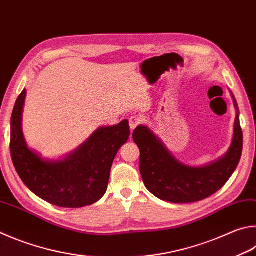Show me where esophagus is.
Masks as SVG:
<instances>
[{"label": "esophagus", "mask_w": 256, "mask_h": 256, "mask_svg": "<svg viewBox=\"0 0 256 256\" xmlns=\"http://www.w3.org/2000/svg\"><path fill=\"white\" fill-rule=\"evenodd\" d=\"M141 122H142V118H138V116H131V118H128L130 128H131V131H133L134 128L138 126V125L141 124Z\"/></svg>", "instance_id": "1"}]
</instances>
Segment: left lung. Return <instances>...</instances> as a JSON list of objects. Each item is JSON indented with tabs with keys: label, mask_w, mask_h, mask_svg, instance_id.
<instances>
[{
	"label": "left lung",
	"mask_w": 256,
	"mask_h": 256,
	"mask_svg": "<svg viewBox=\"0 0 256 256\" xmlns=\"http://www.w3.org/2000/svg\"><path fill=\"white\" fill-rule=\"evenodd\" d=\"M232 98L236 108L232 144L224 156L206 166H192L176 159L146 125L134 130L133 140L140 148V172L148 192L161 200L187 204L212 196L227 182L238 168L243 150L238 106L233 94Z\"/></svg>",
	"instance_id": "obj_1"
}]
</instances>
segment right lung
Here are the masks:
<instances>
[{"label": "right lung", "instance_id": "right-lung-1", "mask_svg": "<svg viewBox=\"0 0 256 256\" xmlns=\"http://www.w3.org/2000/svg\"><path fill=\"white\" fill-rule=\"evenodd\" d=\"M23 90L11 118V156L18 174L39 198L64 208L92 205L104 196L115 156L130 136L128 120L102 126L62 159H44L28 146L22 131Z\"/></svg>", "mask_w": 256, "mask_h": 256}]
</instances>
